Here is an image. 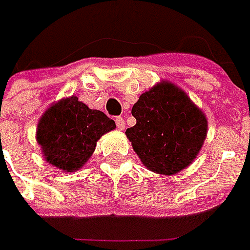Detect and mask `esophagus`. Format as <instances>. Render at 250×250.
<instances>
[{"label":"esophagus","mask_w":250,"mask_h":250,"mask_svg":"<svg viewBox=\"0 0 250 250\" xmlns=\"http://www.w3.org/2000/svg\"><path fill=\"white\" fill-rule=\"evenodd\" d=\"M115 124H117V128L120 130L125 129V121H124L122 117H117V118H115Z\"/></svg>","instance_id":"1"}]
</instances>
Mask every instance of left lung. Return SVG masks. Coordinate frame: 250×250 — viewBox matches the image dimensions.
<instances>
[{
	"label": "left lung",
	"mask_w": 250,
	"mask_h": 250,
	"mask_svg": "<svg viewBox=\"0 0 250 250\" xmlns=\"http://www.w3.org/2000/svg\"><path fill=\"white\" fill-rule=\"evenodd\" d=\"M136 125L126 136L150 171L174 175L196 159L207 135V118L195 103L171 82L157 83L132 107Z\"/></svg>",
	"instance_id": "obj_1"
}]
</instances>
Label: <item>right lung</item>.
I'll use <instances>...</instances> for the list:
<instances>
[{"instance_id":"obj_1","label":"right lung","mask_w":250,"mask_h":250,"mask_svg":"<svg viewBox=\"0 0 250 250\" xmlns=\"http://www.w3.org/2000/svg\"><path fill=\"white\" fill-rule=\"evenodd\" d=\"M115 129L103 111L90 110L76 96L62 99L45 111L37 124L36 139L45 161L66 172L84 166L101 136Z\"/></svg>"}]
</instances>
